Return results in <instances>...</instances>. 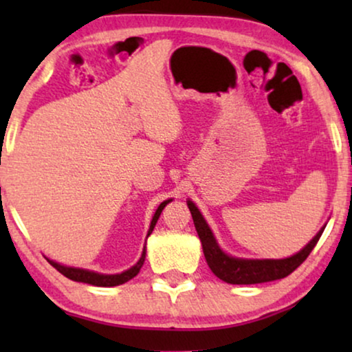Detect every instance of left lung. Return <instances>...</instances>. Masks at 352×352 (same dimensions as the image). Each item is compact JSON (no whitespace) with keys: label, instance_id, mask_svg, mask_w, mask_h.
Wrapping results in <instances>:
<instances>
[{"label":"left lung","instance_id":"left-lung-1","mask_svg":"<svg viewBox=\"0 0 352 352\" xmlns=\"http://www.w3.org/2000/svg\"><path fill=\"white\" fill-rule=\"evenodd\" d=\"M192 219H194L197 234L204 248V254L206 263L216 277L221 280L232 283V285H252V283H264L283 278L295 271L305 259L309 256V253L314 250L316 243L319 242L325 226L317 232L309 243L300 252L292 254V256L283 259H248V258H235L224 253L216 242L210 226L206 224L200 210L197 208L192 200H187Z\"/></svg>","mask_w":352,"mask_h":352}]
</instances>
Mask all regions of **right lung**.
<instances>
[{
    "label": "right lung",
    "instance_id": "obj_1",
    "mask_svg": "<svg viewBox=\"0 0 352 352\" xmlns=\"http://www.w3.org/2000/svg\"><path fill=\"white\" fill-rule=\"evenodd\" d=\"M173 199L170 200H165L162 201L160 206H158L155 214H153V218L151 221V228H148V232H147V237L152 234L153 228H155L158 218H160L162 211L165 206L170 204ZM47 259V258H46ZM50 261L51 266H54L57 271H59L62 276H65L67 278H70V280H75V282H83V283H89V285H94V287H117V285H122V283L131 280L133 277H136L139 271H141L144 261H146V247L142 250V254L141 258H139V261L134 264L133 267H129L128 271L124 272H120V274H99V272H94V271H89V269H81V267H70V266H64V264L60 263H56L52 261V259H47Z\"/></svg>",
    "mask_w": 352,
    "mask_h": 352
}]
</instances>
